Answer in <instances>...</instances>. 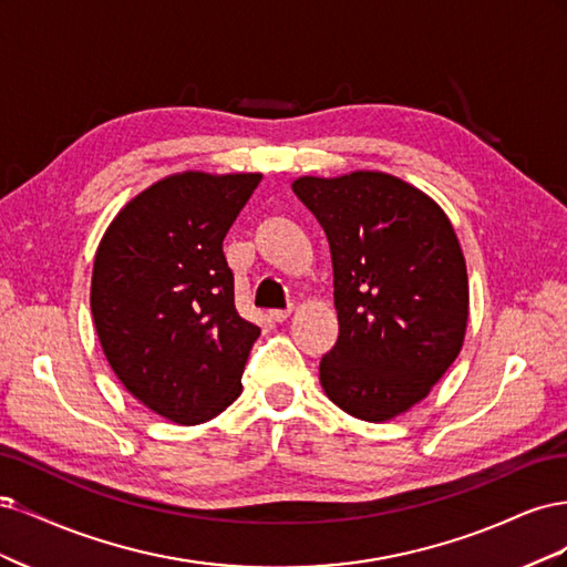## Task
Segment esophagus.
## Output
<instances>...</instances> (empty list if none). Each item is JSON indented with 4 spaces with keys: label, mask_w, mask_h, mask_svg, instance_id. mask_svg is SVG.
Instances as JSON below:
<instances>
[{
    "label": "esophagus",
    "mask_w": 567,
    "mask_h": 567,
    "mask_svg": "<svg viewBox=\"0 0 567 567\" xmlns=\"http://www.w3.org/2000/svg\"><path fill=\"white\" fill-rule=\"evenodd\" d=\"M290 312H293V310H290V307H288V310H271L269 317H271L274 321H286V319L290 317Z\"/></svg>",
    "instance_id": "obj_1"
}]
</instances>
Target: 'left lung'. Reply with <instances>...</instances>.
<instances>
[{"mask_svg": "<svg viewBox=\"0 0 567 567\" xmlns=\"http://www.w3.org/2000/svg\"><path fill=\"white\" fill-rule=\"evenodd\" d=\"M296 196L326 231L340 333L319 381L350 416L381 423L421 402L456 359L468 274L452 221L385 173L300 177Z\"/></svg>", "mask_w": 567, "mask_h": 567, "instance_id": "left-lung-1", "label": "left lung"}]
</instances>
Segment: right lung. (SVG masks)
Returning a JSON list of instances; mask_svg holds the SVG:
<instances>
[{
	"mask_svg": "<svg viewBox=\"0 0 567 567\" xmlns=\"http://www.w3.org/2000/svg\"><path fill=\"white\" fill-rule=\"evenodd\" d=\"M262 175L182 173L132 198L101 238L92 317L111 369L156 414L194 425L241 394L255 323L221 241Z\"/></svg>",
	"mask_w": 567,
	"mask_h": 567,
	"instance_id": "add662e5",
	"label": "right lung"
}]
</instances>
